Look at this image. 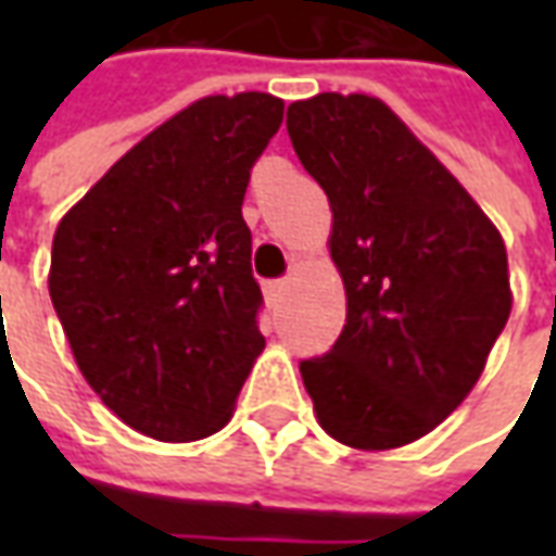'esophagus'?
I'll return each instance as SVG.
<instances>
[{
  "mask_svg": "<svg viewBox=\"0 0 556 556\" xmlns=\"http://www.w3.org/2000/svg\"><path fill=\"white\" fill-rule=\"evenodd\" d=\"M265 301L267 306H277L282 301V294L289 291V282H282V279H274V282H265Z\"/></svg>",
  "mask_w": 556,
  "mask_h": 556,
  "instance_id": "34e87169",
  "label": "esophagus"
}]
</instances>
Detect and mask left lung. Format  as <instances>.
I'll return each instance as SVG.
<instances>
[{
  "label": "left lung",
  "instance_id": "1",
  "mask_svg": "<svg viewBox=\"0 0 556 556\" xmlns=\"http://www.w3.org/2000/svg\"><path fill=\"white\" fill-rule=\"evenodd\" d=\"M327 193L345 327L301 363L318 426L351 450L419 441L485 369L513 309L497 226L384 101L321 91L286 115Z\"/></svg>",
  "mask_w": 556,
  "mask_h": 556
}]
</instances>
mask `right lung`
<instances>
[{
	"label": "right lung",
	"instance_id": "1",
	"mask_svg": "<svg viewBox=\"0 0 556 556\" xmlns=\"http://www.w3.org/2000/svg\"><path fill=\"white\" fill-rule=\"evenodd\" d=\"M265 91L207 94L115 160L53 235L50 301L79 372L154 441H202L265 351L250 169L282 125Z\"/></svg>",
	"mask_w": 556,
	"mask_h": 556
}]
</instances>
